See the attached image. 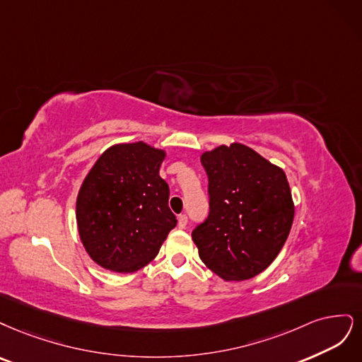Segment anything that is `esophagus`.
<instances>
[{
    "label": "esophagus",
    "instance_id": "34e87169",
    "mask_svg": "<svg viewBox=\"0 0 362 362\" xmlns=\"http://www.w3.org/2000/svg\"><path fill=\"white\" fill-rule=\"evenodd\" d=\"M186 224H188V216H186V215H179V221H177L179 228H185Z\"/></svg>",
    "mask_w": 362,
    "mask_h": 362
}]
</instances>
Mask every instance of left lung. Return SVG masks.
Returning <instances> with one entry per match:
<instances>
[{
  "mask_svg": "<svg viewBox=\"0 0 362 362\" xmlns=\"http://www.w3.org/2000/svg\"><path fill=\"white\" fill-rule=\"evenodd\" d=\"M200 159L211 212L192 231L198 255L226 281L250 279L275 260L293 224L286 173L240 143L206 150Z\"/></svg>",
  "mask_w": 362,
  "mask_h": 362,
  "instance_id": "obj_1",
  "label": "left lung"
}]
</instances>
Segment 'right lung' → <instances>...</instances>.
I'll use <instances>...</instances> for the list:
<instances>
[{"label":"right lung","mask_w":362,"mask_h":362,"mask_svg":"<svg viewBox=\"0 0 362 362\" xmlns=\"http://www.w3.org/2000/svg\"><path fill=\"white\" fill-rule=\"evenodd\" d=\"M164 148L144 141L108 147L87 173L76 197V226L90 259L132 274L153 260L177 219L159 176Z\"/></svg>","instance_id":"1"}]
</instances>
